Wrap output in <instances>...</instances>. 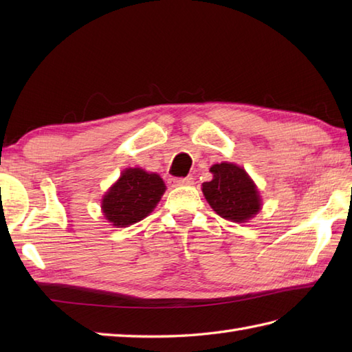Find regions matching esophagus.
Listing matches in <instances>:
<instances>
[{
  "label": "esophagus",
  "mask_w": 352,
  "mask_h": 352,
  "mask_svg": "<svg viewBox=\"0 0 352 352\" xmlns=\"http://www.w3.org/2000/svg\"><path fill=\"white\" fill-rule=\"evenodd\" d=\"M174 183L175 186H192L195 182H193L192 177H184V178H175Z\"/></svg>",
  "instance_id": "esophagus-1"
}]
</instances>
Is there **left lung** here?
Returning a JSON list of instances; mask_svg holds the SVG:
<instances>
[{
	"instance_id": "left-lung-1",
	"label": "left lung",
	"mask_w": 352,
	"mask_h": 352,
	"mask_svg": "<svg viewBox=\"0 0 352 352\" xmlns=\"http://www.w3.org/2000/svg\"><path fill=\"white\" fill-rule=\"evenodd\" d=\"M212 182L203 183V193L208 204L221 218L245 222L260 210L258 190L245 169L233 163L213 164Z\"/></svg>"
}]
</instances>
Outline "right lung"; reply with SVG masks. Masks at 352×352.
<instances>
[{"mask_svg": "<svg viewBox=\"0 0 352 352\" xmlns=\"http://www.w3.org/2000/svg\"><path fill=\"white\" fill-rule=\"evenodd\" d=\"M164 189L162 178L144 169H125L102 199V212L115 227L142 221L154 210Z\"/></svg>", "mask_w": 352, "mask_h": 352, "instance_id": "1", "label": "right lung"}]
</instances>
